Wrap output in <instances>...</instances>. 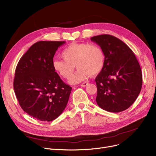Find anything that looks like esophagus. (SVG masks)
Segmentation results:
<instances>
[{
    "label": "esophagus",
    "instance_id": "1",
    "mask_svg": "<svg viewBox=\"0 0 156 156\" xmlns=\"http://www.w3.org/2000/svg\"><path fill=\"white\" fill-rule=\"evenodd\" d=\"M88 84V83H87V82H84V83H83L81 84V87H86L87 85Z\"/></svg>",
    "mask_w": 156,
    "mask_h": 156
}]
</instances>
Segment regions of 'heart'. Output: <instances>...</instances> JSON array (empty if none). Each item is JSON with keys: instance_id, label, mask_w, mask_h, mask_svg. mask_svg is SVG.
<instances>
[{"instance_id": "b5f03b06", "label": "heart", "mask_w": 156, "mask_h": 156, "mask_svg": "<svg viewBox=\"0 0 156 156\" xmlns=\"http://www.w3.org/2000/svg\"><path fill=\"white\" fill-rule=\"evenodd\" d=\"M63 59L53 60L52 66L60 77L69 79L73 74L75 66L78 70L70 78L71 84H77L86 80L90 75L100 73L105 62L104 51L100 46L87 43H73L61 53Z\"/></svg>"}]
</instances>
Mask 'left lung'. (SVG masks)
<instances>
[{"label": "left lung", "instance_id": "8db88e82", "mask_svg": "<svg viewBox=\"0 0 156 156\" xmlns=\"http://www.w3.org/2000/svg\"><path fill=\"white\" fill-rule=\"evenodd\" d=\"M91 41L104 51V67L95 79L96 101L108 112H119L129 108L137 98L142 88L140 66L132 50L117 37L102 34Z\"/></svg>", "mask_w": 156, "mask_h": 156}]
</instances>
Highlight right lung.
<instances>
[{
	"instance_id": "add662e5",
	"label": "right lung",
	"mask_w": 156,
	"mask_h": 156,
	"mask_svg": "<svg viewBox=\"0 0 156 156\" xmlns=\"http://www.w3.org/2000/svg\"><path fill=\"white\" fill-rule=\"evenodd\" d=\"M65 41H37L17 65L13 88L22 109L41 121H53L65 109L72 87L52 66L54 55Z\"/></svg>"
}]
</instances>
